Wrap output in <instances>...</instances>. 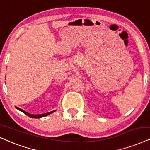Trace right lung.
I'll list each match as a JSON object with an SVG mask.
<instances>
[{"instance_id":"right-lung-1","label":"right lung","mask_w":150,"mask_h":150,"mask_svg":"<svg viewBox=\"0 0 150 150\" xmlns=\"http://www.w3.org/2000/svg\"><path fill=\"white\" fill-rule=\"evenodd\" d=\"M16 108H17L18 110L21 111L22 112L25 113L26 115H27V116H28V117H31V118H35V119L42 118V117H46V116H47V115H50V114H51V113L54 112L55 111V110H53V111H51V112H49L45 113V114H40V115H32V114H30V113H29V112H26V111H25V110H23V109L20 108H18V107H16Z\"/></svg>"}]
</instances>
